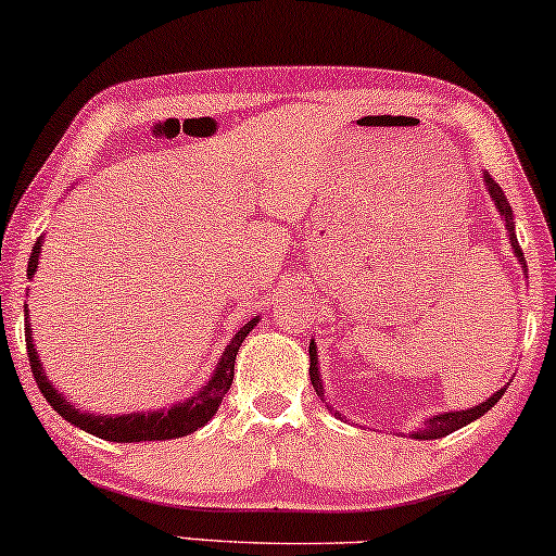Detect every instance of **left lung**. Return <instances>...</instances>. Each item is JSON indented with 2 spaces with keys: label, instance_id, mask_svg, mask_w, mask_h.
I'll return each mask as SVG.
<instances>
[{
  "label": "left lung",
  "instance_id": "1",
  "mask_svg": "<svg viewBox=\"0 0 556 556\" xmlns=\"http://www.w3.org/2000/svg\"><path fill=\"white\" fill-rule=\"evenodd\" d=\"M485 184H488V191H490V199L495 201V206H498V212L503 214V219H506V229H508V237H510V248H514L516 257L521 261V265L526 268V261H523V252H521V244L516 240V232H514V214H510V206L506 204V197H503L501 186L495 181H490V176L485 173ZM308 359H312V367H308V375H312V386L314 391L321 395V383H319V367H316V348L314 342L308 344ZM503 393H506V388H501V391H495L493 395L485 403H480V406L475 408H467V410H452V414H439L434 419H429L424 424L421 431H414V439H442L446 434H452V431L467 427V424L480 419L485 410H490L503 399Z\"/></svg>",
  "mask_w": 556,
  "mask_h": 556
}]
</instances>
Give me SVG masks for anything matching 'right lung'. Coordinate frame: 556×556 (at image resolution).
<instances>
[{"label":"right lung","instance_id":"obj_1","mask_svg":"<svg viewBox=\"0 0 556 556\" xmlns=\"http://www.w3.org/2000/svg\"><path fill=\"white\" fill-rule=\"evenodd\" d=\"M38 255H40V240L35 242L30 261H27V276H35V268H38ZM255 324H257V319H252L244 324L240 331H237L235 340L227 344L219 365H216L214 378L208 380V383L186 403L170 406L168 410H153V414L93 416V414H84L81 408L71 406V401L63 399V395L58 393L53 386H50V380L46 378V372H42V367H40L38 352H35V344L30 337V324H27V304H25L27 357H30L35 383H38L40 393L46 395V401L58 410V414L63 416V419L71 421L78 429L89 431V434L106 439V442H163V439L186 437V434H191V431L204 427V424L216 414V408H219L222 399L227 395L229 386H232L235 357H237V352H240V344L244 342V337L250 334Z\"/></svg>","mask_w":556,"mask_h":556}]
</instances>
